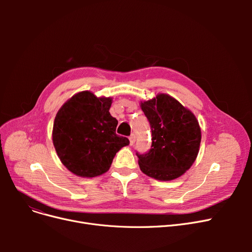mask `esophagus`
I'll list each match as a JSON object with an SVG mask.
<instances>
[{
	"mask_svg": "<svg viewBox=\"0 0 252 252\" xmlns=\"http://www.w3.org/2000/svg\"><path fill=\"white\" fill-rule=\"evenodd\" d=\"M128 139H129V144H130V145H134V144H135V142H136V136H135L134 134L130 135Z\"/></svg>",
	"mask_w": 252,
	"mask_h": 252,
	"instance_id": "34e87169",
	"label": "esophagus"
}]
</instances>
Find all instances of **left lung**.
<instances>
[{
    "label": "left lung",
    "instance_id": "1",
    "mask_svg": "<svg viewBox=\"0 0 252 252\" xmlns=\"http://www.w3.org/2000/svg\"><path fill=\"white\" fill-rule=\"evenodd\" d=\"M151 127L152 144L148 152H136L145 175L160 181L181 177L195 161L201 142V130L194 114L165 94L141 103Z\"/></svg>",
    "mask_w": 252,
    "mask_h": 252
}]
</instances>
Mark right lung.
<instances>
[{"instance_id":"right-lung-1","label":"right lung","mask_w":252,"mask_h":252,"mask_svg":"<svg viewBox=\"0 0 252 252\" xmlns=\"http://www.w3.org/2000/svg\"><path fill=\"white\" fill-rule=\"evenodd\" d=\"M111 101L85 91L58 111L53 144L61 162L72 174L93 178L106 173L115 154L129 144L127 138L115 133L118 122L109 112Z\"/></svg>"}]
</instances>
